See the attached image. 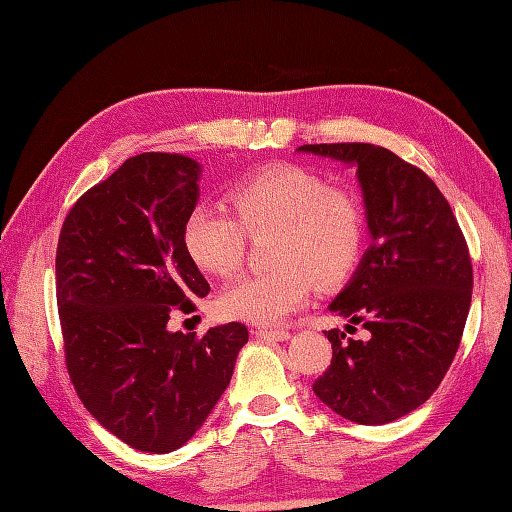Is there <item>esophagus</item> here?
<instances>
[{
    "label": "esophagus",
    "instance_id": "34e87169",
    "mask_svg": "<svg viewBox=\"0 0 512 512\" xmlns=\"http://www.w3.org/2000/svg\"><path fill=\"white\" fill-rule=\"evenodd\" d=\"M255 336L262 338V340L284 342V340H291V331H286V329H257Z\"/></svg>",
    "mask_w": 512,
    "mask_h": 512
}]
</instances>
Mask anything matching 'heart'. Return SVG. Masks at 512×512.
I'll return each instance as SVG.
<instances>
[{"label":"heart","instance_id":"obj_1","mask_svg":"<svg viewBox=\"0 0 512 512\" xmlns=\"http://www.w3.org/2000/svg\"><path fill=\"white\" fill-rule=\"evenodd\" d=\"M235 215L219 206L194 208L183 244L201 271L235 275L246 257V232H275V271L244 275L219 297L228 318L277 324L309 300L313 286H338L358 266L365 246V210L347 188H333L302 165H271L232 190Z\"/></svg>","mask_w":512,"mask_h":512}]
</instances>
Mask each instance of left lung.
Here are the masks:
<instances>
[{
  "label": "left lung",
  "mask_w": 512,
  "mask_h": 512,
  "mask_svg": "<svg viewBox=\"0 0 512 512\" xmlns=\"http://www.w3.org/2000/svg\"><path fill=\"white\" fill-rule=\"evenodd\" d=\"M297 152L356 167L371 246L329 311L367 340L324 331L329 369L313 392L347 421L383 425L414 412L441 385L472 300L468 244L436 183L385 147L302 145ZM356 331V329H353Z\"/></svg>",
  "instance_id": "left-lung-1"
}]
</instances>
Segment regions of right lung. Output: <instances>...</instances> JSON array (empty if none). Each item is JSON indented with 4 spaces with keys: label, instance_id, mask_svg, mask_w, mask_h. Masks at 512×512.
Here are the masks:
<instances>
[{
    "label": "right lung",
    "instance_id": "1",
    "mask_svg": "<svg viewBox=\"0 0 512 512\" xmlns=\"http://www.w3.org/2000/svg\"><path fill=\"white\" fill-rule=\"evenodd\" d=\"M201 165L183 154L127 159L62 224L55 293L71 383L89 414L134 450L188 443L230 385L248 342L241 322L167 329L210 284L183 244Z\"/></svg>",
    "mask_w": 512,
    "mask_h": 512
}]
</instances>
